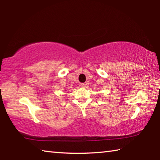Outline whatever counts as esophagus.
<instances>
[{
	"mask_svg": "<svg viewBox=\"0 0 160 160\" xmlns=\"http://www.w3.org/2000/svg\"><path fill=\"white\" fill-rule=\"evenodd\" d=\"M80 86H81V88H85L86 84L85 83H81L80 84Z\"/></svg>",
	"mask_w": 160,
	"mask_h": 160,
	"instance_id": "1",
	"label": "esophagus"
}]
</instances>
